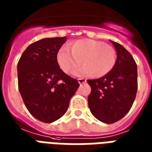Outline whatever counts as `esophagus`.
<instances>
[{
  "instance_id": "obj_1",
  "label": "esophagus",
  "mask_w": 152,
  "mask_h": 152,
  "mask_svg": "<svg viewBox=\"0 0 152 152\" xmlns=\"http://www.w3.org/2000/svg\"><path fill=\"white\" fill-rule=\"evenodd\" d=\"M77 81H78V83H79L82 84V83H85L87 82V79H85V78H78Z\"/></svg>"
}]
</instances>
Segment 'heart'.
<instances>
[{
  "label": "heart",
  "mask_w": 152,
  "mask_h": 152,
  "mask_svg": "<svg viewBox=\"0 0 152 152\" xmlns=\"http://www.w3.org/2000/svg\"><path fill=\"white\" fill-rule=\"evenodd\" d=\"M117 51L111 45L95 39H79L71 44V50L67 47L61 48L56 54L60 68L65 73L74 70L76 76L92 75L101 77L109 74L116 65Z\"/></svg>",
  "instance_id": "1"
}]
</instances>
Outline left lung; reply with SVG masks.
<instances>
[{
  "label": "left lung",
  "instance_id": "obj_1",
  "mask_svg": "<svg viewBox=\"0 0 152 152\" xmlns=\"http://www.w3.org/2000/svg\"><path fill=\"white\" fill-rule=\"evenodd\" d=\"M111 42L117 53L114 68L104 77L87 80L91 88L87 98L90 110L96 118L107 124L116 122L128 113L138 89L134 59L122 45Z\"/></svg>",
  "mask_w": 152,
  "mask_h": 152
}]
</instances>
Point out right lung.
<instances>
[{"instance_id":"obj_1","label":"right lung","mask_w":152,"mask_h":152,"mask_svg":"<svg viewBox=\"0 0 152 152\" xmlns=\"http://www.w3.org/2000/svg\"><path fill=\"white\" fill-rule=\"evenodd\" d=\"M66 37L44 38L30 44L18 62V89L37 120L55 121L67 111L79 83L60 69L56 54Z\"/></svg>"}]
</instances>
